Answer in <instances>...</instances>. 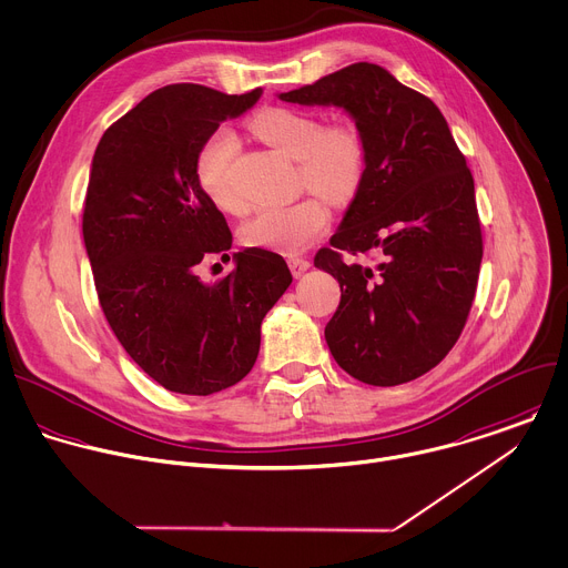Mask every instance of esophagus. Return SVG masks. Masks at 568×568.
Wrapping results in <instances>:
<instances>
[{"mask_svg":"<svg viewBox=\"0 0 568 568\" xmlns=\"http://www.w3.org/2000/svg\"><path fill=\"white\" fill-rule=\"evenodd\" d=\"M286 262H288V268H291V273H293L295 277H300V275H302L304 271H308V266H311V262H308L306 257H300V255H288Z\"/></svg>","mask_w":568,"mask_h":568,"instance_id":"obj_1","label":"esophagus"}]
</instances>
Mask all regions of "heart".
Returning <instances> with one entry per match:
<instances>
[{
	"label": "heart",
	"instance_id": "1",
	"mask_svg": "<svg viewBox=\"0 0 568 568\" xmlns=\"http://www.w3.org/2000/svg\"><path fill=\"white\" fill-rule=\"evenodd\" d=\"M251 129L268 146L295 160L297 189L322 194L331 204H348L357 195L368 153L362 131L351 120L322 124V118L313 111L266 106L251 118ZM237 151L240 144L233 131L220 126L204 138L195 153V180L224 213L244 211V197L233 180ZM321 199L308 195L288 206L260 211L242 226V242L282 253L304 251L331 224V211Z\"/></svg>",
	"mask_w": 568,
	"mask_h": 568
}]
</instances>
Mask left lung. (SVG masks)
I'll use <instances>...</instances> for the list:
<instances>
[{
    "mask_svg": "<svg viewBox=\"0 0 568 568\" xmlns=\"http://www.w3.org/2000/svg\"><path fill=\"white\" fill-rule=\"evenodd\" d=\"M280 100L342 106L366 140L364 182L331 246L315 255L342 288L324 328L335 362L373 386L428 373L464 331L481 264L473 175L444 115L368 62ZM371 250L383 257L377 270L343 260Z\"/></svg>",
    "mask_w": 568,
    "mask_h": 568,
    "instance_id": "1",
    "label": "left lung"
}]
</instances>
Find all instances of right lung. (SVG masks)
Wrapping results in <instances>:
<instances>
[{"label": "right lung", "mask_w": 568, "mask_h": 568, "mask_svg": "<svg viewBox=\"0 0 568 568\" xmlns=\"http://www.w3.org/2000/svg\"><path fill=\"white\" fill-rule=\"evenodd\" d=\"M260 95L158 89L106 129L93 158L82 233L100 306L133 362L173 393L213 395L244 379L262 320L293 282L264 248L235 253V271L213 284L197 275L204 257L224 260L233 235L195 180V153Z\"/></svg>", "instance_id": "add662e5"}]
</instances>
